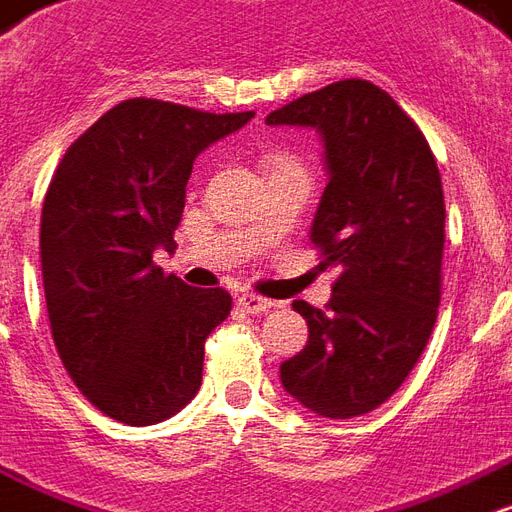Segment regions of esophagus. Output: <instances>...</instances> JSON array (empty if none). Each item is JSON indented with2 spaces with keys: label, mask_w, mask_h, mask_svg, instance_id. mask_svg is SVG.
Segmentation results:
<instances>
[{
  "label": "esophagus",
  "mask_w": 512,
  "mask_h": 512,
  "mask_svg": "<svg viewBox=\"0 0 512 512\" xmlns=\"http://www.w3.org/2000/svg\"><path fill=\"white\" fill-rule=\"evenodd\" d=\"M238 306H241L246 314H260V312H268V309H274L276 301L255 293H241L238 295Z\"/></svg>",
  "instance_id": "34e87169"
}]
</instances>
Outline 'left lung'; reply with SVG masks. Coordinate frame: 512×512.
I'll return each mask as SVG.
<instances>
[{"instance_id":"left-lung-1","label":"left lung","mask_w":512,"mask_h":512,"mask_svg":"<svg viewBox=\"0 0 512 512\" xmlns=\"http://www.w3.org/2000/svg\"><path fill=\"white\" fill-rule=\"evenodd\" d=\"M323 135L328 187L312 222L331 301H295L309 342L279 366L285 391L323 418L388 401L429 342L442 295L445 198L429 140L391 94L347 78L266 119Z\"/></svg>"}]
</instances>
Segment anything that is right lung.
Here are the masks:
<instances>
[{
    "mask_svg": "<svg viewBox=\"0 0 512 512\" xmlns=\"http://www.w3.org/2000/svg\"><path fill=\"white\" fill-rule=\"evenodd\" d=\"M252 116L135 97L102 113L56 165L40 219L51 336L108 418L151 426L198 393L208 333L233 298L165 276L154 252L176 249L195 157Z\"/></svg>",
    "mask_w": 512,
    "mask_h": 512,
    "instance_id": "right-lung-1",
    "label": "right lung"
}]
</instances>
